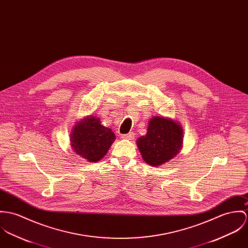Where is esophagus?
I'll return each instance as SVG.
<instances>
[{"instance_id": "esophagus-1", "label": "esophagus", "mask_w": 248, "mask_h": 248, "mask_svg": "<svg viewBox=\"0 0 248 248\" xmlns=\"http://www.w3.org/2000/svg\"><path fill=\"white\" fill-rule=\"evenodd\" d=\"M135 137H136V134L134 132H129L128 134L121 135V138L124 140H133Z\"/></svg>"}]
</instances>
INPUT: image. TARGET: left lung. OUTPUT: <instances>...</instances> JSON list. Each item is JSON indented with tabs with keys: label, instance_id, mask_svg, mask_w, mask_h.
<instances>
[{
	"label": "left lung",
	"instance_id": "1",
	"mask_svg": "<svg viewBox=\"0 0 248 248\" xmlns=\"http://www.w3.org/2000/svg\"><path fill=\"white\" fill-rule=\"evenodd\" d=\"M183 128L179 123L163 117L149 121L147 133L137 140L143 161L159 166L173 159L183 147Z\"/></svg>",
	"mask_w": 248,
	"mask_h": 248
}]
</instances>
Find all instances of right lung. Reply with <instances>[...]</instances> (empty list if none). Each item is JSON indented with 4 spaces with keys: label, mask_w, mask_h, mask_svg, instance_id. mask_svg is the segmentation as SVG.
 <instances>
[{
    "label": "right lung",
    "mask_w": 248,
    "mask_h": 248,
    "mask_svg": "<svg viewBox=\"0 0 248 248\" xmlns=\"http://www.w3.org/2000/svg\"><path fill=\"white\" fill-rule=\"evenodd\" d=\"M115 139L110 128L102 125L100 119L94 116L78 122L70 134L72 149L90 163L103 159Z\"/></svg>",
    "instance_id": "obj_1"
}]
</instances>
